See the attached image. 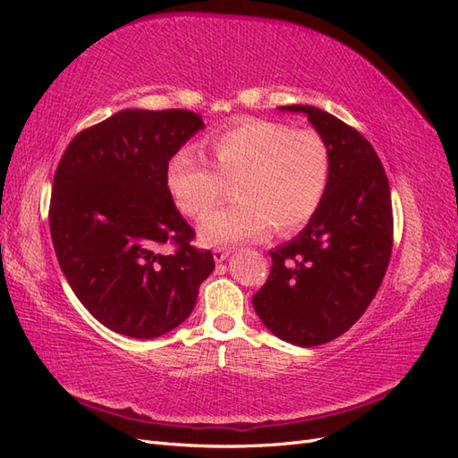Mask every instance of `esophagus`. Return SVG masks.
Here are the masks:
<instances>
[{
  "instance_id": "1",
  "label": "esophagus",
  "mask_w": 458,
  "mask_h": 458,
  "mask_svg": "<svg viewBox=\"0 0 458 458\" xmlns=\"http://www.w3.org/2000/svg\"><path fill=\"white\" fill-rule=\"evenodd\" d=\"M231 248H216L214 250V259H216V263H221V261H225L229 256H231Z\"/></svg>"
}]
</instances>
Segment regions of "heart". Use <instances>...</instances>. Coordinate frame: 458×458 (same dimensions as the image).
Segmentation results:
<instances>
[{"label": "heart", "instance_id": "heart-1", "mask_svg": "<svg viewBox=\"0 0 458 458\" xmlns=\"http://www.w3.org/2000/svg\"><path fill=\"white\" fill-rule=\"evenodd\" d=\"M208 148L216 170L191 148H179L165 165L175 204L200 217L223 194V179L237 178L240 200L202 217L208 242H244L303 227L323 206L332 179V150L317 130L248 118L212 135Z\"/></svg>", "mask_w": 458, "mask_h": 458}]
</instances>
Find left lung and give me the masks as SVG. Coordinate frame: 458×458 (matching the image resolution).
Segmentation results:
<instances>
[{"mask_svg":"<svg viewBox=\"0 0 458 458\" xmlns=\"http://www.w3.org/2000/svg\"><path fill=\"white\" fill-rule=\"evenodd\" d=\"M303 113L332 150L327 199L298 237L269 252V279L252 298L261 323L301 348L338 338L377 296L390 263V183L377 150L336 116L310 105Z\"/></svg>","mask_w":458,"mask_h":458,"instance_id":"1","label":"left lung"}]
</instances>
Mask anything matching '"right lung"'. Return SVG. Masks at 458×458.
I'll list each match as a JSON object with an SVG mask.
<instances>
[{
  "instance_id": "1",
  "label": "right lung",
  "mask_w": 458,
  "mask_h": 458,
  "mask_svg": "<svg viewBox=\"0 0 458 458\" xmlns=\"http://www.w3.org/2000/svg\"><path fill=\"white\" fill-rule=\"evenodd\" d=\"M204 128L183 108H126L80 131L57 165L51 239L68 284L106 328L150 340L182 325L216 267L191 246L165 165ZM172 243L174 253H164Z\"/></svg>"
}]
</instances>
